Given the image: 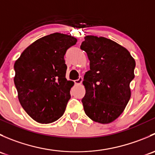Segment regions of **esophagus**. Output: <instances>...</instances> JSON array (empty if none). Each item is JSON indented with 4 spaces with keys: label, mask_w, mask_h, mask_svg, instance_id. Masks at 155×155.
<instances>
[{
    "label": "esophagus",
    "mask_w": 155,
    "mask_h": 155,
    "mask_svg": "<svg viewBox=\"0 0 155 155\" xmlns=\"http://www.w3.org/2000/svg\"><path fill=\"white\" fill-rule=\"evenodd\" d=\"M82 80H83L82 77H79V79H76V80H75L74 82H75V84H76V85H80V84L82 82Z\"/></svg>",
    "instance_id": "esophagus-1"
}]
</instances>
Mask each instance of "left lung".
Returning a JSON list of instances; mask_svg holds the SVG:
<instances>
[{"label": "left lung", "mask_w": 155, "mask_h": 155, "mask_svg": "<svg viewBox=\"0 0 155 155\" xmlns=\"http://www.w3.org/2000/svg\"><path fill=\"white\" fill-rule=\"evenodd\" d=\"M80 48L90 61L82 82L84 111L95 122L109 124L119 117L130 98L135 60L127 48L103 37L86 36Z\"/></svg>", "instance_id": "8db88e82"}]
</instances>
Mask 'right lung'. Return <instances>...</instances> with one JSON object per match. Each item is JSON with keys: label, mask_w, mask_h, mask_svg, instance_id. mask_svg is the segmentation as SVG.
Masks as SVG:
<instances>
[{"label": "right lung", "mask_w": 155, "mask_h": 155, "mask_svg": "<svg viewBox=\"0 0 155 155\" xmlns=\"http://www.w3.org/2000/svg\"><path fill=\"white\" fill-rule=\"evenodd\" d=\"M77 40L54 33L36 40L15 61L14 83L21 107L34 121L49 124L63 115L73 81L66 79L64 54Z\"/></svg>", "instance_id": "right-lung-1"}]
</instances>
